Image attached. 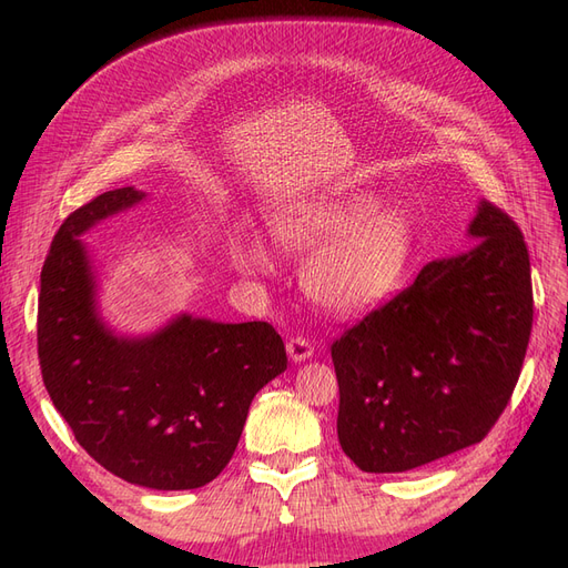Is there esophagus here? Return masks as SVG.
Segmentation results:
<instances>
[{
	"mask_svg": "<svg viewBox=\"0 0 568 568\" xmlns=\"http://www.w3.org/2000/svg\"><path fill=\"white\" fill-rule=\"evenodd\" d=\"M286 353L291 359H294V363H303V359L313 355V343L305 336H291L286 341Z\"/></svg>",
	"mask_w": 568,
	"mask_h": 568,
	"instance_id": "1",
	"label": "esophagus"
}]
</instances>
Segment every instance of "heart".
Returning <instances> with one entry per match:
<instances>
[{"instance_id": "b5f03b06", "label": "heart", "mask_w": 568, "mask_h": 568, "mask_svg": "<svg viewBox=\"0 0 568 568\" xmlns=\"http://www.w3.org/2000/svg\"><path fill=\"white\" fill-rule=\"evenodd\" d=\"M274 234L288 248L313 251L303 272L305 291L338 315L367 313L398 286L412 251V220L400 205H379L367 194L343 196L282 215ZM234 257L263 270L270 253L257 236H236Z\"/></svg>"}]
</instances>
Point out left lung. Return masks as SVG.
Returning a JSON list of instances; mask_svg holds the SVG:
<instances>
[{"mask_svg":"<svg viewBox=\"0 0 568 568\" xmlns=\"http://www.w3.org/2000/svg\"><path fill=\"white\" fill-rule=\"evenodd\" d=\"M474 251L417 280L332 343L336 432L359 469L395 474L480 443L519 382L532 326L524 234L484 201Z\"/></svg>","mask_w":568,"mask_h":568,"instance_id":"8db88e82","label":"left lung"}]
</instances>
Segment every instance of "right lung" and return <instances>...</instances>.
I'll return each mask as SVG.
<instances>
[{"label": "right lung", "instance_id": "1", "mask_svg": "<svg viewBox=\"0 0 568 568\" xmlns=\"http://www.w3.org/2000/svg\"><path fill=\"white\" fill-rule=\"evenodd\" d=\"M142 196L113 189L61 222L40 274L38 357L84 453L128 484L189 490L227 467L253 395L286 369V351L267 322L182 315L142 341L104 329L78 234Z\"/></svg>", "mask_w": 568, "mask_h": 568}]
</instances>
